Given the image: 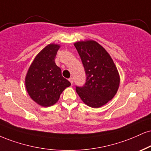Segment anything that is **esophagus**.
Listing matches in <instances>:
<instances>
[{
	"label": "esophagus",
	"mask_w": 151,
	"mask_h": 151,
	"mask_svg": "<svg viewBox=\"0 0 151 151\" xmlns=\"http://www.w3.org/2000/svg\"><path fill=\"white\" fill-rule=\"evenodd\" d=\"M69 81H70V82L72 84V83H73V78H70V79H69Z\"/></svg>",
	"instance_id": "1"
}]
</instances>
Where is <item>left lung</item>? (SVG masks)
I'll list each match as a JSON object with an SVG mask.
<instances>
[{"label": "left lung", "mask_w": 151, "mask_h": 151, "mask_svg": "<svg viewBox=\"0 0 151 151\" xmlns=\"http://www.w3.org/2000/svg\"><path fill=\"white\" fill-rule=\"evenodd\" d=\"M80 56L86 82L82 87H76L81 101L93 108L102 107L113 99L120 83L117 68L107 50L93 40L74 43Z\"/></svg>", "instance_id": "obj_1"}]
</instances>
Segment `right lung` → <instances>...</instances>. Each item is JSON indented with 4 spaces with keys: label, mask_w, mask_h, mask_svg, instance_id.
Returning <instances> with one entry per match:
<instances>
[{
    "label": "right lung",
    "mask_w": 151,
    "mask_h": 151,
    "mask_svg": "<svg viewBox=\"0 0 151 151\" xmlns=\"http://www.w3.org/2000/svg\"><path fill=\"white\" fill-rule=\"evenodd\" d=\"M60 46L50 43L36 55L27 71L25 87L34 102L42 107L55 104L71 83L62 76L55 58Z\"/></svg>",
    "instance_id": "right-lung-1"
}]
</instances>
